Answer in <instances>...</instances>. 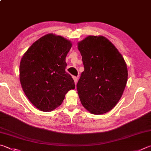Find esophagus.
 Segmentation results:
<instances>
[{
    "label": "esophagus",
    "mask_w": 151,
    "mask_h": 151,
    "mask_svg": "<svg viewBox=\"0 0 151 151\" xmlns=\"http://www.w3.org/2000/svg\"><path fill=\"white\" fill-rule=\"evenodd\" d=\"M73 78L74 79V81H75V84H76V83H77L78 82V77H76V76H73Z\"/></svg>",
    "instance_id": "34e87169"
}]
</instances>
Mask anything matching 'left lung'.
<instances>
[{
    "label": "left lung",
    "mask_w": 151,
    "mask_h": 151,
    "mask_svg": "<svg viewBox=\"0 0 151 151\" xmlns=\"http://www.w3.org/2000/svg\"><path fill=\"white\" fill-rule=\"evenodd\" d=\"M84 70L77 83L84 108L101 115L113 109L127 81V67L122 54L102 35H89L78 43Z\"/></svg>",
    "instance_id": "8db88e82"
}]
</instances>
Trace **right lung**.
I'll return each instance as SVG.
<instances>
[{
    "label": "right lung",
    "mask_w": 151,
    "mask_h": 151,
    "mask_svg": "<svg viewBox=\"0 0 151 151\" xmlns=\"http://www.w3.org/2000/svg\"><path fill=\"white\" fill-rule=\"evenodd\" d=\"M72 43L53 34L40 37L24 54L20 64L23 91L35 108L51 111L59 106L65 94L75 89V82L66 73V56Z\"/></svg>",
    "instance_id": "obj_1"
}]
</instances>
